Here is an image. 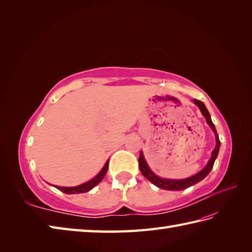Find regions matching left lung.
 <instances>
[{"instance_id":"obj_1","label":"left lung","mask_w":252,"mask_h":252,"mask_svg":"<svg viewBox=\"0 0 252 252\" xmlns=\"http://www.w3.org/2000/svg\"><path fill=\"white\" fill-rule=\"evenodd\" d=\"M194 104L197 105L198 108L200 109L202 116L206 118V121L209 125V126L211 127V130L215 133V136H216V147L213 149L212 153H211V157L209 159V161L207 163V165L202 170H200L199 172L189 176V178H186V179H181V180H172V179H163V178H160V176L155 174L153 171L149 168V165L147 164L145 158H144V155L141 152L140 154V158H138V164H140V170L142 174L145 176V178L151 181L154 185H156L157 187L161 189H167V190H183L189 189V187L192 186L197 184L198 182H200L201 180H203L206 178V176L210 173V171L213 168V164H215L216 159L219 155V151H220V145H221V142L219 140V135L217 133L216 130V126L213 125V122L211 120V117L210 114H209L208 109L206 108L205 104L202 103V101L198 100V99H194Z\"/></svg>"}]
</instances>
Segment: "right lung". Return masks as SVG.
<instances>
[{
  "label": "right lung",
  "instance_id": "right-lung-1",
  "mask_svg": "<svg viewBox=\"0 0 252 252\" xmlns=\"http://www.w3.org/2000/svg\"><path fill=\"white\" fill-rule=\"evenodd\" d=\"M108 163H109V160H107L106 163L104 164V167L101 168V170L94 176L92 180L85 182V183H83L81 185L72 186V187H63V186L54 185V187H56L57 189L62 190L63 192H65V194H82V192H87L92 189H94V187L104 179L107 170H108Z\"/></svg>",
  "mask_w": 252,
  "mask_h": 252
}]
</instances>
